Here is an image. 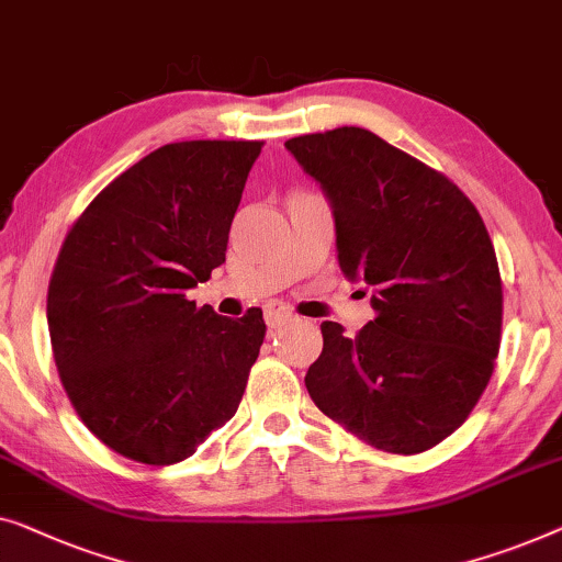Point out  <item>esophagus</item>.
Segmentation results:
<instances>
[{"label": "esophagus", "mask_w": 562, "mask_h": 562, "mask_svg": "<svg viewBox=\"0 0 562 562\" xmlns=\"http://www.w3.org/2000/svg\"><path fill=\"white\" fill-rule=\"evenodd\" d=\"M265 321L270 328H280V326H284V323L292 321V311L282 303H270L265 307Z\"/></svg>", "instance_id": "esophagus-1"}]
</instances>
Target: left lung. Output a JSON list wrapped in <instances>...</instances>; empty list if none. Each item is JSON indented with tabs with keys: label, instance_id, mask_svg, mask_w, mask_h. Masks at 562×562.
<instances>
[{
	"label": "left lung",
	"instance_id": "8db88e82",
	"mask_svg": "<svg viewBox=\"0 0 562 562\" xmlns=\"http://www.w3.org/2000/svg\"><path fill=\"white\" fill-rule=\"evenodd\" d=\"M336 218L338 267L371 290L357 336L326 321L305 374L323 415L386 453H423L476 407L502 344V278L476 205L361 126L284 142Z\"/></svg>",
	"mask_w": 562,
	"mask_h": 562
}]
</instances>
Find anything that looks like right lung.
<instances>
[{
    "label": "right lung",
    "instance_id": "add662e5",
    "mask_svg": "<svg viewBox=\"0 0 562 562\" xmlns=\"http://www.w3.org/2000/svg\"><path fill=\"white\" fill-rule=\"evenodd\" d=\"M265 142L165 145L89 203L47 288L63 390L86 428L137 463L170 465L232 420L265 341L259 307L224 318L186 292L226 262Z\"/></svg>",
    "mask_w": 562,
    "mask_h": 562
}]
</instances>
